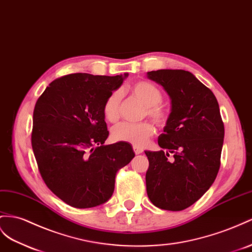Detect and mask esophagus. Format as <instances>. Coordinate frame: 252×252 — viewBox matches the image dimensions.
<instances>
[{
    "instance_id": "obj_1",
    "label": "esophagus",
    "mask_w": 252,
    "mask_h": 252,
    "mask_svg": "<svg viewBox=\"0 0 252 252\" xmlns=\"http://www.w3.org/2000/svg\"><path fill=\"white\" fill-rule=\"evenodd\" d=\"M133 150H134L135 154H140V153H143V149H141V148H139V147H136V146H134V147H133Z\"/></svg>"
}]
</instances>
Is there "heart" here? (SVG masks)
<instances>
[{"label": "heart", "instance_id": "heart-1", "mask_svg": "<svg viewBox=\"0 0 252 252\" xmlns=\"http://www.w3.org/2000/svg\"><path fill=\"white\" fill-rule=\"evenodd\" d=\"M132 94L137 98L147 107V115L158 125H163L166 121V114L158 105L162 102V93L159 89L149 82H137L131 88ZM121 101V94L114 92L108 95L103 105V113L105 118L115 122L119 118V106ZM154 134V127L148 122L141 124H120L116 126L112 131V136L116 141H125L133 146H144L148 139Z\"/></svg>", "mask_w": 252, "mask_h": 252}]
</instances>
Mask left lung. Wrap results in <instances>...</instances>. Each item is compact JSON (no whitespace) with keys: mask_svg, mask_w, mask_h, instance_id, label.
<instances>
[{"mask_svg":"<svg viewBox=\"0 0 252 252\" xmlns=\"http://www.w3.org/2000/svg\"><path fill=\"white\" fill-rule=\"evenodd\" d=\"M147 77L163 86L171 104L158 136V146L167 151H145L147 193L159 209L182 211L216 179L224 137L220 111L214 94L189 71L160 69Z\"/></svg>","mask_w":252,"mask_h":252,"instance_id":"8db88e82","label":"left lung"}]
</instances>
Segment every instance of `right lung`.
I'll return each instance as SVG.
<instances>
[{
    "label": "right lung",
    "mask_w": 252,
    "mask_h": 252,
    "mask_svg": "<svg viewBox=\"0 0 252 252\" xmlns=\"http://www.w3.org/2000/svg\"><path fill=\"white\" fill-rule=\"evenodd\" d=\"M127 76L69 74L50 83L36 102L32 147L38 168L48 188L73 208L105 203L116 172L135 157L128 143L104 145L103 105Z\"/></svg>",
    "instance_id": "1"
}]
</instances>
